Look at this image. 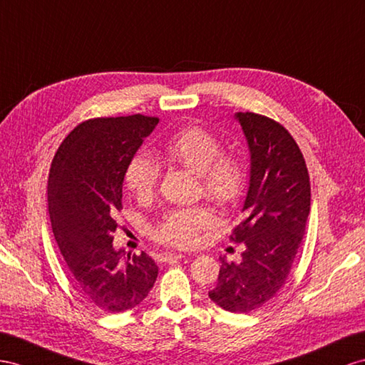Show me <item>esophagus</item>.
<instances>
[{"label":"esophagus","instance_id":"obj_1","mask_svg":"<svg viewBox=\"0 0 365 365\" xmlns=\"http://www.w3.org/2000/svg\"><path fill=\"white\" fill-rule=\"evenodd\" d=\"M185 256L182 253H165L162 256V259L165 260V262H168V260H179V259H183Z\"/></svg>","mask_w":365,"mask_h":365}]
</instances>
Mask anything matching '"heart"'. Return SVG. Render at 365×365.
<instances>
[{"label": "heart", "mask_w": 365, "mask_h": 365, "mask_svg": "<svg viewBox=\"0 0 365 365\" xmlns=\"http://www.w3.org/2000/svg\"><path fill=\"white\" fill-rule=\"evenodd\" d=\"M165 151L173 162L199 175L200 191L219 207H235L244 195L248 180L244 160L232 153H222V142L210 130L185 128L168 142ZM125 183L138 199L153 197L158 183L157 163L145 153L133 155L125 168ZM212 223L214 214L203 205L175 208L157 222L153 237L168 247L192 248Z\"/></svg>", "instance_id": "b5f03b06"}]
</instances>
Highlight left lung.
<instances>
[{
  "mask_svg": "<svg viewBox=\"0 0 365 365\" xmlns=\"http://www.w3.org/2000/svg\"><path fill=\"white\" fill-rule=\"evenodd\" d=\"M251 153L245 219L231 242H244L240 262L220 257L212 302L231 313H250L273 299L292 269L310 214V175L294 138L276 120L237 112Z\"/></svg>",
  "mask_w": 365,
  "mask_h": 365,
  "instance_id": "8db88e82",
  "label": "left lung"
}]
</instances>
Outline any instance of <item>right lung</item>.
<instances>
[{"label":"right lung","instance_id":"1","mask_svg":"<svg viewBox=\"0 0 365 365\" xmlns=\"http://www.w3.org/2000/svg\"><path fill=\"white\" fill-rule=\"evenodd\" d=\"M157 123V117L142 114L89 118L63 140L51 165L48 205L55 240L73 288L103 312L134 308L158 274L145 251L126 259L112 247L125 168Z\"/></svg>","mask_w":365,"mask_h":365}]
</instances>
